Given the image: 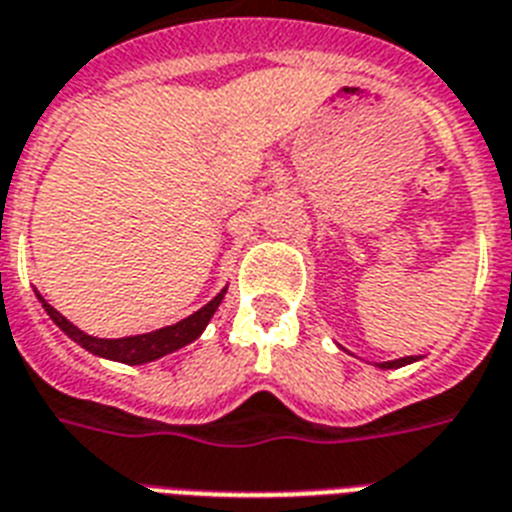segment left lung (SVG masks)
<instances>
[{
  "label": "left lung",
  "instance_id": "1",
  "mask_svg": "<svg viewBox=\"0 0 512 512\" xmlns=\"http://www.w3.org/2000/svg\"><path fill=\"white\" fill-rule=\"evenodd\" d=\"M410 362H415V357H402V359H391V362H380V370H396V367H404L410 365Z\"/></svg>",
  "mask_w": 512,
  "mask_h": 512
}]
</instances>
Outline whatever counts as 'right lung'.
<instances>
[{
  "label": "right lung",
  "instance_id": "right-lung-1",
  "mask_svg": "<svg viewBox=\"0 0 512 512\" xmlns=\"http://www.w3.org/2000/svg\"><path fill=\"white\" fill-rule=\"evenodd\" d=\"M224 293H227V288H224L222 293H216L206 306H200L198 312L185 317V320L177 322V325H166L161 327V330H153V333L129 335V338H94V335H87L84 330H79V327L73 325V322L65 320L63 314L57 312L55 306H49L39 293H36V296L42 301L44 312L52 317V322H55L71 341H76L79 346L92 351L94 357L113 359V362H124V365H145V362H155V359L166 357L171 351L182 349V346L195 341V338L206 330V325L211 322L216 309H219Z\"/></svg>",
  "mask_w": 512,
  "mask_h": 512
}]
</instances>
